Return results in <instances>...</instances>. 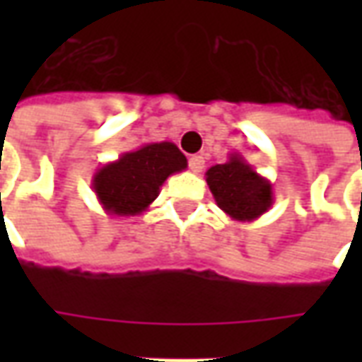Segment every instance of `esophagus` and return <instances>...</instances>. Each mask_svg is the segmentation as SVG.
Masks as SVG:
<instances>
[{
    "instance_id": "34e87169",
    "label": "esophagus",
    "mask_w": 362,
    "mask_h": 362,
    "mask_svg": "<svg viewBox=\"0 0 362 362\" xmlns=\"http://www.w3.org/2000/svg\"><path fill=\"white\" fill-rule=\"evenodd\" d=\"M204 165H205V158L202 155H194V157H189V170L192 173H202L204 170Z\"/></svg>"
}]
</instances>
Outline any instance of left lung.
I'll use <instances>...</instances> for the list:
<instances>
[{
	"label": "left lung",
	"mask_w": 362,
	"mask_h": 362,
	"mask_svg": "<svg viewBox=\"0 0 362 362\" xmlns=\"http://www.w3.org/2000/svg\"><path fill=\"white\" fill-rule=\"evenodd\" d=\"M205 180L217 205L233 221H256L273 205L272 182L238 153H230L227 163L211 166Z\"/></svg>",
	"instance_id": "obj_1"
}]
</instances>
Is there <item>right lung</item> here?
Returning <instances> with one entry per match:
<instances>
[{"label": "right lung", "mask_w": 362, "mask_h": 362, "mask_svg": "<svg viewBox=\"0 0 362 362\" xmlns=\"http://www.w3.org/2000/svg\"><path fill=\"white\" fill-rule=\"evenodd\" d=\"M186 166L188 160L174 143H145L96 168L93 189L106 215L134 217L147 211L166 178Z\"/></svg>", "instance_id": "1"}]
</instances>
